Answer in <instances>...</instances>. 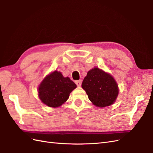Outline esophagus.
Returning <instances> with one entry per match:
<instances>
[{
    "instance_id": "obj_1",
    "label": "esophagus",
    "mask_w": 153,
    "mask_h": 153,
    "mask_svg": "<svg viewBox=\"0 0 153 153\" xmlns=\"http://www.w3.org/2000/svg\"><path fill=\"white\" fill-rule=\"evenodd\" d=\"M82 79L77 80V81H76V85L78 86V87H80L81 85H82Z\"/></svg>"
}]
</instances>
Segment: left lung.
I'll return each mask as SVG.
<instances>
[{
  "mask_svg": "<svg viewBox=\"0 0 153 153\" xmlns=\"http://www.w3.org/2000/svg\"><path fill=\"white\" fill-rule=\"evenodd\" d=\"M82 87L90 101L99 108L113 105L119 93L118 83L113 76L97 67L87 72Z\"/></svg>",
  "mask_w": 153,
  "mask_h": 153,
  "instance_id": "left-lung-1",
  "label": "left lung"
}]
</instances>
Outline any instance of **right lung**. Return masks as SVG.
Masks as SVG:
<instances>
[{
  "instance_id": "add662e5",
  "label": "right lung",
  "mask_w": 153,
  "mask_h": 153,
  "mask_svg": "<svg viewBox=\"0 0 153 153\" xmlns=\"http://www.w3.org/2000/svg\"><path fill=\"white\" fill-rule=\"evenodd\" d=\"M77 85L68 77H64L60 71L54 70L45 77L38 87V97L41 101L52 108L64 104L70 93Z\"/></svg>"
}]
</instances>
